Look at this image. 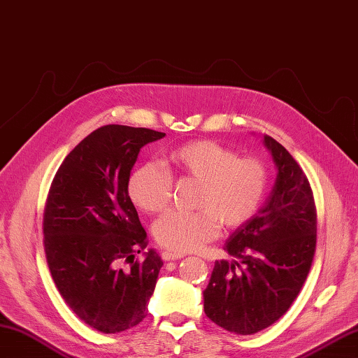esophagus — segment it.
I'll return each mask as SVG.
<instances>
[{"mask_svg":"<svg viewBox=\"0 0 358 358\" xmlns=\"http://www.w3.org/2000/svg\"><path fill=\"white\" fill-rule=\"evenodd\" d=\"M181 257H182V255L178 254V252H172V251H163V252H162V259L166 260V262L180 260Z\"/></svg>","mask_w":358,"mask_h":358,"instance_id":"1","label":"esophagus"}]
</instances>
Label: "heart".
Listing matches in <instances>:
<instances>
[{"label": "heart", "instance_id": "heart-1", "mask_svg": "<svg viewBox=\"0 0 358 358\" xmlns=\"http://www.w3.org/2000/svg\"><path fill=\"white\" fill-rule=\"evenodd\" d=\"M168 164L180 176L201 182L196 212H169L155 221L152 233L164 248L187 252L212 241L219 221L236 228L254 216L266 190V168L255 157H237V152L213 141H195L177 146L168 154ZM128 196L146 213L166 208L172 192V176L159 162L136 168L127 182Z\"/></svg>", "mask_w": 358, "mask_h": 358}]
</instances>
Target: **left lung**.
I'll list each match as a JSON object with an SVG mask.
<instances>
[{"label": "left lung", "instance_id": "8db88e82", "mask_svg": "<svg viewBox=\"0 0 358 358\" xmlns=\"http://www.w3.org/2000/svg\"><path fill=\"white\" fill-rule=\"evenodd\" d=\"M263 143L277 168L264 204L236 228L203 292L210 320L248 336L278 320L304 284L316 248V206L310 182L289 151L269 136Z\"/></svg>", "mask_w": 358, "mask_h": 358}]
</instances>
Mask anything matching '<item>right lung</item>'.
Wrapping results in <instances>:
<instances>
[{
    "label": "right lung",
    "instance_id": "obj_1",
    "mask_svg": "<svg viewBox=\"0 0 358 358\" xmlns=\"http://www.w3.org/2000/svg\"><path fill=\"white\" fill-rule=\"evenodd\" d=\"M164 136L104 125L66 155L52 180L43 216L48 266L69 308L101 333L125 331L148 313L163 260L151 248L134 262L146 233L127 182L143 146Z\"/></svg>",
    "mask_w": 358,
    "mask_h": 358
}]
</instances>
